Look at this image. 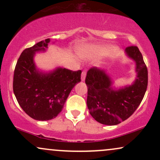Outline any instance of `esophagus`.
<instances>
[{
  "label": "esophagus",
  "instance_id": "obj_1",
  "mask_svg": "<svg viewBox=\"0 0 160 160\" xmlns=\"http://www.w3.org/2000/svg\"><path fill=\"white\" fill-rule=\"evenodd\" d=\"M86 76V71H82V72L81 74V80H82V81H84V80H85Z\"/></svg>",
  "mask_w": 160,
  "mask_h": 160
}]
</instances>
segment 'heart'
<instances>
[{
	"label": "heart",
	"instance_id": "obj_1",
	"mask_svg": "<svg viewBox=\"0 0 160 160\" xmlns=\"http://www.w3.org/2000/svg\"><path fill=\"white\" fill-rule=\"evenodd\" d=\"M98 51H99V50H98Z\"/></svg>",
	"mask_w": 160,
	"mask_h": 160
}]
</instances>
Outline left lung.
I'll return each mask as SVG.
<instances>
[{"label": "left lung", "instance_id": "1", "mask_svg": "<svg viewBox=\"0 0 160 160\" xmlns=\"http://www.w3.org/2000/svg\"><path fill=\"white\" fill-rule=\"evenodd\" d=\"M126 53L136 64L137 78L131 86L113 89L107 72L96 67L91 68L86 74L88 109L92 117L102 124L114 126L127 120L136 111L146 92L148 68L142 55L135 46L126 47Z\"/></svg>", "mask_w": 160, "mask_h": 160}]
</instances>
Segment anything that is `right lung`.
<instances>
[{
    "instance_id": "1",
    "label": "right lung",
    "mask_w": 160,
    "mask_h": 160,
    "mask_svg": "<svg viewBox=\"0 0 160 160\" xmlns=\"http://www.w3.org/2000/svg\"><path fill=\"white\" fill-rule=\"evenodd\" d=\"M50 40L38 42L22 52L13 76V92L20 107L36 120L56 118L74 86L81 81L82 71L57 68L49 73L37 69L35 52L45 51Z\"/></svg>"
}]
</instances>
